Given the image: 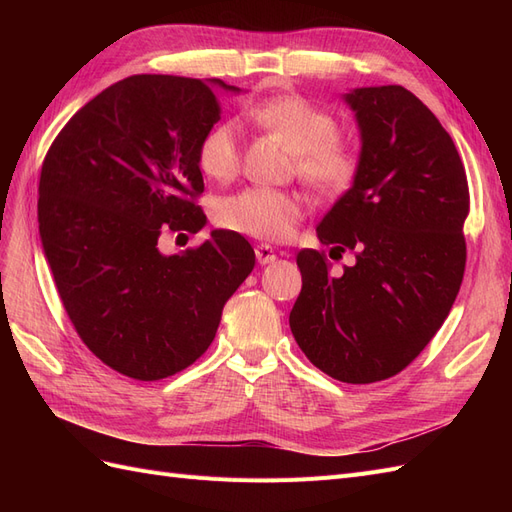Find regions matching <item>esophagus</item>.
<instances>
[{"instance_id":"esophagus-1","label":"esophagus","mask_w":512,"mask_h":512,"mask_svg":"<svg viewBox=\"0 0 512 512\" xmlns=\"http://www.w3.org/2000/svg\"><path fill=\"white\" fill-rule=\"evenodd\" d=\"M256 260L260 262V265H271V262H275V250L271 245H267V243H258L256 245Z\"/></svg>"}]
</instances>
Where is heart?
Listing matches in <instances>:
<instances>
[{
    "label": "heart",
    "mask_w": 512,
    "mask_h": 512,
    "mask_svg": "<svg viewBox=\"0 0 512 512\" xmlns=\"http://www.w3.org/2000/svg\"><path fill=\"white\" fill-rule=\"evenodd\" d=\"M260 128L277 134L294 151L297 175L322 194L344 192L359 170V153L337 136L333 113L301 96H277L252 108ZM200 173L228 181L241 166V134L235 121H218L196 147ZM305 215V200L290 190L247 188L215 205V222L254 239L286 241Z\"/></svg>",
    "instance_id": "1"
}]
</instances>
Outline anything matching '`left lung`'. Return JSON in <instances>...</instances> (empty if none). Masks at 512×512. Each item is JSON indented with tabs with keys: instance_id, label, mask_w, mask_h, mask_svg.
Listing matches in <instances>:
<instances>
[{
	"instance_id": "left-lung-1",
	"label": "left lung",
	"mask_w": 512,
	"mask_h": 512,
	"mask_svg": "<svg viewBox=\"0 0 512 512\" xmlns=\"http://www.w3.org/2000/svg\"><path fill=\"white\" fill-rule=\"evenodd\" d=\"M344 98L361 130L359 170L316 232L356 260L335 275L324 252H299L290 329L324 374L369 384L406 369L451 312L470 192L453 138L412 91L361 87Z\"/></svg>"
}]
</instances>
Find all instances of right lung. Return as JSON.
<instances>
[{
	"instance_id": "1",
	"label": "right lung",
	"mask_w": 512,
	"mask_h": 512,
	"mask_svg": "<svg viewBox=\"0 0 512 512\" xmlns=\"http://www.w3.org/2000/svg\"><path fill=\"white\" fill-rule=\"evenodd\" d=\"M220 79L134 74L89 100L42 162L38 224L59 299L83 344L119 374L162 380L211 346L224 303L256 265L213 230L164 256L160 235L198 232L200 136L218 123Z\"/></svg>"
}]
</instances>
